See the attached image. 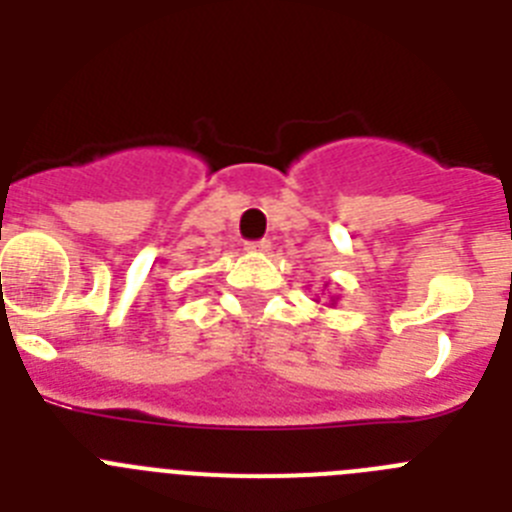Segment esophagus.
I'll list each match as a JSON object with an SVG mask.
<instances>
[{
  "label": "esophagus",
  "mask_w": 512,
  "mask_h": 512,
  "mask_svg": "<svg viewBox=\"0 0 512 512\" xmlns=\"http://www.w3.org/2000/svg\"><path fill=\"white\" fill-rule=\"evenodd\" d=\"M271 248V243L266 241V238H261V241H248L246 243V251H251V253H264V251H269Z\"/></svg>",
  "instance_id": "1"
}]
</instances>
